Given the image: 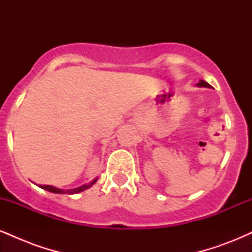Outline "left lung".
<instances>
[{
	"mask_svg": "<svg viewBox=\"0 0 252 252\" xmlns=\"http://www.w3.org/2000/svg\"><path fill=\"white\" fill-rule=\"evenodd\" d=\"M196 86H199V88H212V86H211L209 83L205 82V80H199V83L196 84Z\"/></svg>",
	"mask_w": 252,
	"mask_h": 252,
	"instance_id": "1",
	"label": "left lung"
}]
</instances>
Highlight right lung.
I'll return each mask as SVG.
<instances>
[{
  "label": "right lung",
  "instance_id": "add662e5",
  "mask_svg": "<svg viewBox=\"0 0 252 252\" xmlns=\"http://www.w3.org/2000/svg\"><path fill=\"white\" fill-rule=\"evenodd\" d=\"M98 180V178L94 179L91 182H89V184H84L82 186L77 187V189H58V187H54L52 186V185H37L39 187H41L42 189L47 190V192H51V193H56V194H77V193H80L83 192V190L90 189V187L92 186V185L94 184Z\"/></svg>",
  "mask_w": 252,
  "mask_h": 252
}]
</instances>
